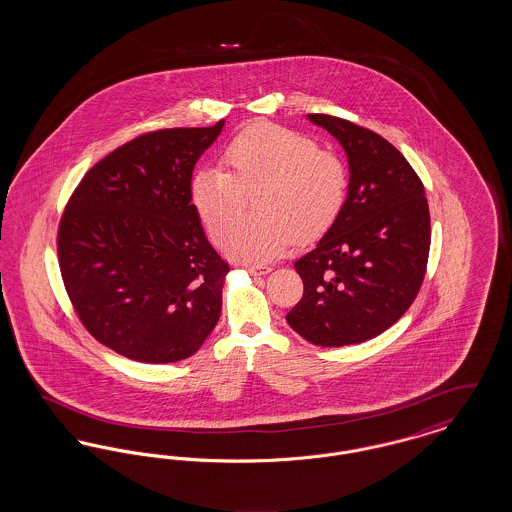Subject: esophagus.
Masks as SVG:
<instances>
[{
  "label": "esophagus",
  "mask_w": 512,
  "mask_h": 512,
  "mask_svg": "<svg viewBox=\"0 0 512 512\" xmlns=\"http://www.w3.org/2000/svg\"><path fill=\"white\" fill-rule=\"evenodd\" d=\"M244 268L249 274H268L272 270L268 265H244Z\"/></svg>",
  "instance_id": "esophagus-1"
}]
</instances>
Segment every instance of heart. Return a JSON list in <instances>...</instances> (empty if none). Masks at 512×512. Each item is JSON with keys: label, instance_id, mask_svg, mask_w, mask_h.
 I'll return each mask as SVG.
<instances>
[{"label": "heart", "instance_id": "1", "mask_svg": "<svg viewBox=\"0 0 512 512\" xmlns=\"http://www.w3.org/2000/svg\"><path fill=\"white\" fill-rule=\"evenodd\" d=\"M219 167L199 169L190 195L209 236L242 261H268L295 242H313L340 217L347 169L317 142L278 124H251L224 147ZM255 189L258 215L238 229L245 193Z\"/></svg>", "mask_w": 512, "mask_h": 512}]
</instances>
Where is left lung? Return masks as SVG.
Masks as SVG:
<instances>
[{
    "label": "left lung",
    "mask_w": 512,
    "mask_h": 512,
    "mask_svg": "<svg viewBox=\"0 0 512 512\" xmlns=\"http://www.w3.org/2000/svg\"><path fill=\"white\" fill-rule=\"evenodd\" d=\"M309 119L340 140L351 174L340 217L293 265L303 297L286 320L313 345H353L413 305L428 265L430 209L422 180L386 138L332 115Z\"/></svg>",
    "instance_id": "1"
}]
</instances>
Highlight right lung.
<instances>
[{
	"mask_svg": "<svg viewBox=\"0 0 512 512\" xmlns=\"http://www.w3.org/2000/svg\"><path fill=\"white\" fill-rule=\"evenodd\" d=\"M222 124L155 130L117 147L61 215L57 259L74 313L126 359L182 361L219 322L230 267L205 238L190 182Z\"/></svg>",
	"mask_w": 512,
	"mask_h": 512,
	"instance_id": "1",
	"label": "right lung"
}]
</instances>
